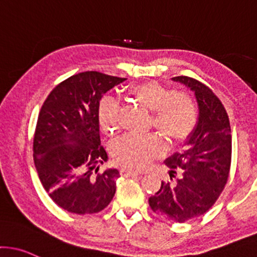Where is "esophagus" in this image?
Segmentation results:
<instances>
[{
	"instance_id": "34e87169",
	"label": "esophagus",
	"mask_w": 257,
	"mask_h": 257,
	"mask_svg": "<svg viewBox=\"0 0 257 257\" xmlns=\"http://www.w3.org/2000/svg\"><path fill=\"white\" fill-rule=\"evenodd\" d=\"M138 172H135L133 170H129V168H120V176L123 177H134L138 176Z\"/></svg>"
}]
</instances>
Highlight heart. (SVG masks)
I'll use <instances>...</instances> for the list:
<instances>
[{"instance_id": "heart-1", "label": "heart", "mask_w": 257, "mask_h": 257, "mask_svg": "<svg viewBox=\"0 0 257 257\" xmlns=\"http://www.w3.org/2000/svg\"><path fill=\"white\" fill-rule=\"evenodd\" d=\"M135 102L151 112V124L168 142L180 143L193 133L197 122L194 100L184 92H174L156 81H145L129 89ZM98 124L106 135L119 131V107L106 98L98 107ZM163 144L157 135H124L113 143L112 157L118 165L133 170H143L155 157L162 154Z\"/></svg>"}]
</instances>
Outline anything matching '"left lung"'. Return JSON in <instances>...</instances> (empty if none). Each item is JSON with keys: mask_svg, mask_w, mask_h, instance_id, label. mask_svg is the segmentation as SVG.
Segmentation results:
<instances>
[{"mask_svg": "<svg viewBox=\"0 0 257 257\" xmlns=\"http://www.w3.org/2000/svg\"><path fill=\"white\" fill-rule=\"evenodd\" d=\"M194 92L199 117L184 150L165 161L173 183H161L149 205L170 222H187L202 216L215 204L227 183L232 160L229 118L210 87L189 77H174ZM181 174L176 177V171Z\"/></svg>", "mask_w": 257, "mask_h": 257, "instance_id": "obj_1", "label": "left lung"}]
</instances>
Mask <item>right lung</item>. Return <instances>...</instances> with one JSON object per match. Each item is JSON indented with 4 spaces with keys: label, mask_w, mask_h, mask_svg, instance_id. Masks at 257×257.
I'll list each match as a JSON object with an SVG mask.
<instances>
[{
    "label": "right lung",
    "mask_w": 257,
    "mask_h": 257,
    "mask_svg": "<svg viewBox=\"0 0 257 257\" xmlns=\"http://www.w3.org/2000/svg\"><path fill=\"white\" fill-rule=\"evenodd\" d=\"M124 78L83 72L58 84L45 100L34 134L36 171L51 199L68 212L102 211L113 199L119 172H98L107 152L101 146L98 107Z\"/></svg>",
    "instance_id": "1"
}]
</instances>
